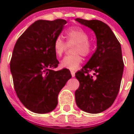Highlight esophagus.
I'll use <instances>...</instances> for the list:
<instances>
[{
	"mask_svg": "<svg viewBox=\"0 0 134 134\" xmlns=\"http://www.w3.org/2000/svg\"><path fill=\"white\" fill-rule=\"evenodd\" d=\"M71 76H72L73 77L75 76V72L74 71H71Z\"/></svg>",
	"mask_w": 134,
	"mask_h": 134,
	"instance_id": "obj_1",
	"label": "esophagus"
}]
</instances>
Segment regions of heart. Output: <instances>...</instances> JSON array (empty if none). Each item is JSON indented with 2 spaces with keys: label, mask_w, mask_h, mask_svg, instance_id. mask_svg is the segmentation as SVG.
<instances>
[{
  "label": "heart",
  "mask_w": 134,
  "mask_h": 134,
  "mask_svg": "<svg viewBox=\"0 0 134 134\" xmlns=\"http://www.w3.org/2000/svg\"><path fill=\"white\" fill-rule=\"evenodd\" d=\"M67 42L61 36H57L54 42V48L57 56H62L68 48V44L72 48L73 55L67 56L61 61L62 68L69 70H76L82 63L80 56L86 57L92 51V45L90 42V36L88 33L80 27H70L65 32Z\"/></svg>",
  "instance_id": "1"
}]
</instances>
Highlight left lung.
Returning a JSON list of instances; mask_svg holds the SVG:
<instances>
[{
    "instance_id": "left-lung-1",
    "label": "left lung",
    "mask_w": 134,
    "mask_h": 134,
    "mask_svg": "<svg viewBox=\"0 0 134 134\" xmlns=\"http://www.w3.org/2000/svg\"><path fill=\"white\" fill-rule=\"evenodd\" d=\"M94 31L97 48L83 69L75 73L79 88L75 91V101L80 110L99 113L110 107L120 89L124 70L121 44L110 27L98 20L76 18ZM93 72L95 77L89 75Z\"/></svg>"
}]
</instances>
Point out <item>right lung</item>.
I'll use <instances>...</instances> for the list:
<instances>
[{
  "label": "right lung",
  "instance_id": "1",
  "mask_svg": "<svg viewBox=\"0 0 134 134\" xmlns=\"http://www.w3.org/2000/svg\"><path fill=\"white\" fill-rule=\"evenodd\" d=\"M67 21L38 20L15 44L10 61L14 89L29 110L47 113L56 108L60 90L71 77L67 69L54 71L59 64L54 48L55 39Z\"/></svg>",
  "mask_w": 134,
  "mask_h": 134
}]
</instances>
